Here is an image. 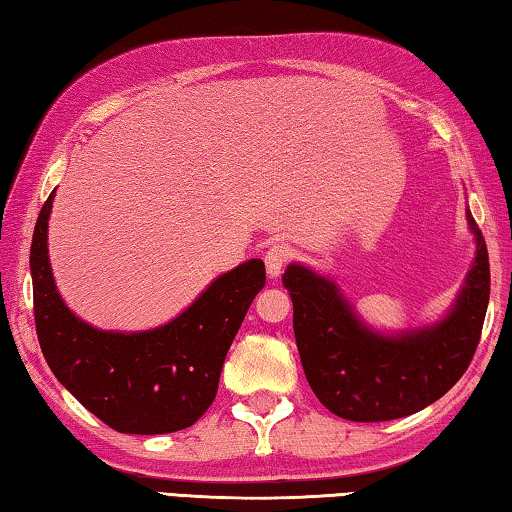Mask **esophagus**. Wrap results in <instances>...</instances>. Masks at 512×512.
I'll use <instances>...</instances> for the list:
<instances>
[{"label": "esophagus", "mask_w": 512, "mask_h": 512, "mask_svg": "<svg viewBox=\"0 0 512 512\" xmlns=\"http://www.w3.org/2000/svg\"><path fill=\"white\" fill-rule=\"evenodd\" d=\"M264 262H266V271H268V275H271V277H277V275H280V273L284 271V266H287V264L291 262V250H289V246H284V244H273L271 248L266 250Z\"/></svg>", "instance_id": "esophagus-1"}]
</instances>
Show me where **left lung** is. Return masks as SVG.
Returning a JSON list of instances; mask_svg holds the SVG:
<instances>
[{"mask_svg": "<svg viewBox=\"0 0 512 512\" xmlns=\"http://www.w3.org/2000/svg\"><path fill=\"white\" fill-rule=\"evenodd\" d=\"M476 257L454 309L440 323L395 336L354 314L339 287L300 264L284 271L293 300V334L320 404L352 422H386L440 400L470 366L490 300L488 248L474 216Z\"/></svg>", "mask_w": 512, "mask_h": 512, "instance_id": "1", "label": "left lung"}]
</instances>
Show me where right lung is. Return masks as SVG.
Wrapping results in <instances>:
<instances>
[{
  "label": "right lung",
  "instance_id": "1",
  "mask_svg": "<svg viewBox=\"0 0 512 512\" xmlns=\"http://www.w3.org/2000/svg\"><path fill=\"white\" fill-rule=\"evenodd\" d=\"M51 192L31 244L33 314L51 372L85 409L119 433H171L210 409L221 368L262 291L266 268L248 259L207 287L171 323L146 332H103L76 318L60 298L47 253Z\"/></svg>",
  "mask_w": 512,
  "mask_h": 512
}]
</instances>
